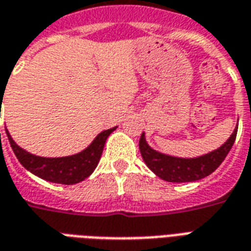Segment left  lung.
Here are the masks:
<instances>
[{
    "mask_svg": "<svg viewBox=\"0 0 251 251\" xmlns=\"http://www.w3.org/2000/svg\"><path fill=\"white\" fill-rule=\"evenodd\" d=\"M237 131L238 125L223 145L198 157H176L154 151L147 142L145 133H142L140 138V152L148 168L160 179L169 183H189L204 179L223 163L234 145Z\"/></svg>",
    "mask_w": 251,
    "mask_h": 251,
    "instance_id": "obj_1",
    "label": "left lung"
}]
</instances>
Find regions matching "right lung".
I'll return each instance as SVG.
<instances>
[{"mask_svg": "<svg viewBox=\"0 0 251 251\" xmlns=\"http://www.w3.org/2000/svg\"><path fill=\"white\" fill-rule=\"evenodd\" d=\"M115 129L117 126L100 131L98 136L94 138V141L86 149H83L82 152L75 153L71 156H64V157H41V156L32 154L14 142L6 127H5V131H6V136H8L10 147L13 149L16 157L19 158L21 165L26 171H29L30 174L36 175L37 177L47 180V181L70 185L80 183L93 174L94 169L98 165L99 158L102 156L104 142Z\"/></svg>", "mask_w": 251, "mask_h": 251, "instance_id": "right-lung-1", "label": "right lung"}]
</instances>
